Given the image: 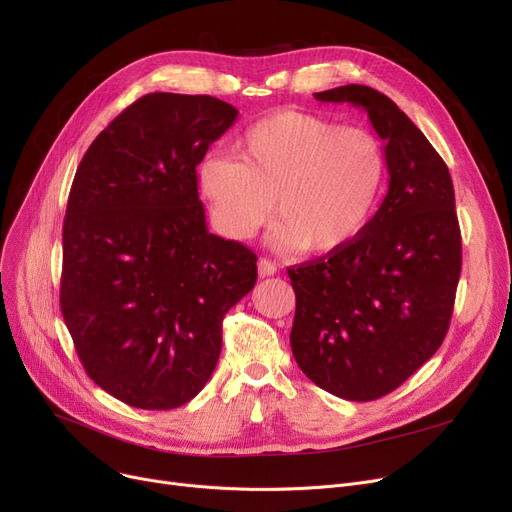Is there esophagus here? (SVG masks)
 <instances>
[{
    "mask_svg": "<svg viewBox=\"0 0 512 512\" xmlns=\"http://www.w3.org/2000/svg\"><path fill=\"white\" fill-rule=\"evenodd\" d=\"M257 270H259V276L261 278H267V276H274L278 272V265L272 261V259H259L257 263Z\"/></svg>",
    "mask_w": 512,
    "mask_h": 512,
    "instance_id": "34e87169",
    "label": "esophagus"
}]
</instances>
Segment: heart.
Here are the masks:
<instances>
[{"label":"heart","mask_w":512,"mask_h":512,"mask_svg":"<svg viewBox=\"0 0 512 512\" xmlns=\"http://www.w3.org/2000/svg\"><path fill=\"white\" fill-rule=\"evenodd\" d=\"M236 151L199 164L201 195L232 240L255 236L274 205L276 251L326 255L353 245L378 211L388 161L369 130L282 110L242 132Z\"/></svg>","instance_id":"b5f03b06"}]
</instances>
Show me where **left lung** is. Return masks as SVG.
Wrapping results in <instances>:
<instances>
[{
    "label": "left lung",
    "mask_w": 512,
    "mask_h": 512,
    "mask_svg": "<svg viewBox=\"0 0 512 512\" xmlns=\"http://www.w3.org/2000/svg\"><path fill=\"white\" fill-rule=\"evenodd\" d=\"M315 99L363 107L386 143L390 184L353 245L288 267L297 297L290 346L313 384L365 402L396 390L444 342L461 228L444 159L390 97L344 85Z\"/></svg>",
    "instance_id": "left-lung-1"
}]
</instances>
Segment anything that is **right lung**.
Wrapping results in <instances>:
<instances>
[{
    "label": "right lung",
    "mask_w": 512,
    "mask_h": 512,
    "mask_svg": "<svg viewBox=\"0 0 512 512\" xmlns=\"http://www.w3.org/2000/svg\"><path fill=\"white\" fill-rule=\"evenodd\" d=\"M209 95L149 93L87 149L66 218L60 307L89 378L130 407L195 398L224 315L257 282V255L207 232L197 166L234 124Z\"/></svg>",
    "instance_id": "1"
}]
</instances>
